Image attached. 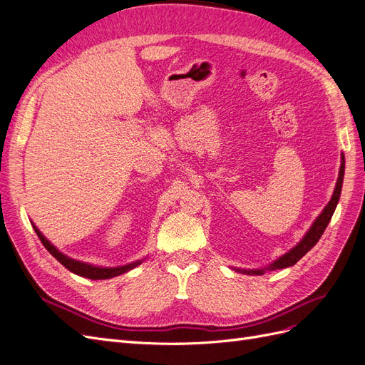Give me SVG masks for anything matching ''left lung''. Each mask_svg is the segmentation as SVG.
<instances>
[{
  "label": "left lung",
  "instance_id": "1",
  "mask_svg": "<svg viewBox=\"0 0 365 365\" xmlns=\"http://www.w3.org/2000/svg\"><path fill=\"white\" fill-rule=\"evenodd\" d=\"M344 168H346L344 153H341V165H339V173H338V180H336L334 195H332V197H330L327 205L323 208V212L319 213L318 217L314 220L311 228L307 230V233L303 236V239L298 242L294 248H291L288 252H284L283 256H280L277 260H274L272 263H269L268 267H264V268H260V269L233 268V269L237 272H242V274H247V275H262L267 271H275V269H283V268L292 267V264H295L298 260H300L309 250H312L317 242L319 240V237L323 236L324 230H326L327 224L330 222V219H332V215L338 205L341 189H342V180H344Z\"/></svg>",
  "mask_w": 365,
  "mask_h": 365
}]
</instances>
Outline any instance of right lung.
Wrapping results in <instances>:
<instances>
[{
	"label": "right lung",
	"mask_w": 365,
	"mask_h": 365,
	"mask_svg": "<svg viewBox=\"0 0 365 365\" xmlns=\"http://www.w3.org/2000/svg\"><path fill=\"white\" fill-rule=\"evenodd\" d=\"M33 228H35L38 237L41 239L42 245L47 248V251L51 254V256L56 259L59 263H62L65 268H67L68 271L81 275V277H86V279H91V280H106V279H113V277H117V275L120 274H125L130 269H134L135 267H138V264H141V260H135V262H130L128 264H123V267H114V268H105V267H96V264H91V263H86V262H81V260H76V259H71L68 256H65L63 252H61L56 247H54L51 242L43 236L41 231L38 230V227L35 224H31Z\"/></svg>",
	"instance_id": "right-lung-1"
}]
</instances>
